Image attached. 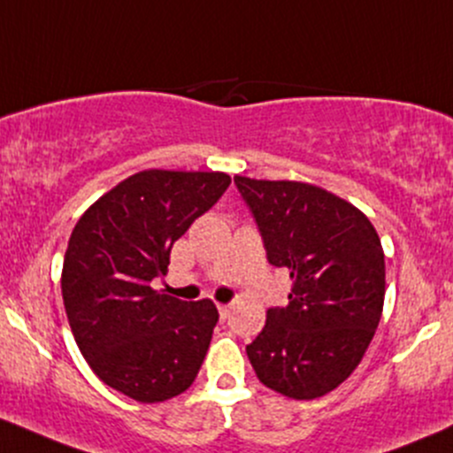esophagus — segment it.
Masks as SVG:
<instances>
[{"instance_id":"1","label":"esophagus","mask_w":453,"mask_h":453,"mask_svg":"<svg viewBox=\"0 0 453 453\" xmlns=\"http://www.w3.org/2000/svg\"><path fill=\"white\" fill-rule=\"evenodd\" d=\"M219 314H221V319H227L230 317V303H219Z\"/></svg>"}]
</instances>
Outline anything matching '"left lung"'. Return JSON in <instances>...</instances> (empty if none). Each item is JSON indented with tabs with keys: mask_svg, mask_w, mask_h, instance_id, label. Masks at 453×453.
Listing matches in <instances>:
<instances>
[{
	"mask_svg": "<svg viewBox=\"0 0 453 453\" xmlns=\"http://www.w3.org/2000/svg\"><path fill=\"white\" fill-rule=\"evenodd\" d=\"M266 260L293 280L287 306L245 347L265 387L314 399L345 382L378 330L384 251L369 219L345 199L303 182L234 178Z\"/></svg>",
	"mask_w": 453,
	"mask_h": 453,
	"instance_id": "obj_1",
	"label": "left lung"
}]
</instances>
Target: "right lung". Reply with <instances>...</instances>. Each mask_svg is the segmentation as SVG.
I'll return each mask as SVG.
<instances>
[{"label": "right lung", "mask_w": 453, "mask_h": 453, "mask_svg": "<svg viewBox=\"0 0 453 453\" xmlns=\"http://www.w3.org/2000/svg\"><path fill=\"white\" fill-rule=\"evenodd\" d=\"M230 182L219 171H141L99 197L71 232L60 282L71 332L95 375L136 402L184 393L206 358L217 306L150 284Z\"/></svg>", "instance_id": "add662e5"}]
</instances>
